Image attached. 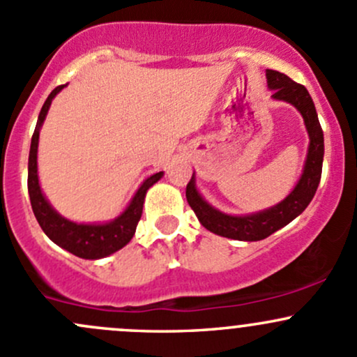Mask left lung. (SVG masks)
<instances>
[{
    "label": "left lung",
    "instance_id": "left-lung-1",
    "mask_svg": "<svg viewBox=\"0 0 357 357\" xmlns=\"http://www.w3.org/2000/svg\"><path fill=\"white\" fill-rule=\"evenodd\" d=\"M267 84L268 89L273 90V99L291 102L296 109L301 112L307 135H310V149H307L305 171H303L301 179L298 181L296 188L275 207L264 210L260 213H253V215L234 217L219 212L212 205H208L197 191L193 176L186 185V200H188L193 212L197 213L202 226L213 234L238 239V241H260V239L268 238L270 234L279 231L280 227L287 226L313 200L321 178L324 130L318 121L313 99L307 93L305 85L296 84L280 71L267 70Z\"/></svg>",
    "mask_w": 357,
    "mask_h": 357
}]
</instances>
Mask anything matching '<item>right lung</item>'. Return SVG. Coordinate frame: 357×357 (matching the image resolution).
I'll return each mask as SVG.
<instances>
[{
	"label": "right lung",
	"instance_id": "1",
	"mask_svg": "<svg viewBox=\"0 0 357 357\" xmlns=\"http://www.w3.org/2000/svg\"><path fill=\"white\" fill-rule=\"evenodd\" d=\"M63 87L65 85H59V87H56L50 93V97H47L43 109L39 112V119H37L36 130H33L32 135L27 179L30 205H32L37 222H39V226L43 227V231L46 232V236L51 241L61 246L63 250L73 253L75 257L85 258V260H97V258H104L107 255L114 253V251L121 250L123 246L128 245L131 241L135 229L138 226V220L142 217V210H144L145 193H147V190L153 183H157L162 178L164 172H155V174L145 179L144 185L138 188L137 195L131 200L128 208L109 224H77L59 215L47 204L43 191H40L39 178H37V145H39L40 125L44 123V118H46L47 111H50L51 100L54 99L56 93Z\"/></svg>",
	"mask_w": 357,
	"mask_h": 357
}]
</instances>
